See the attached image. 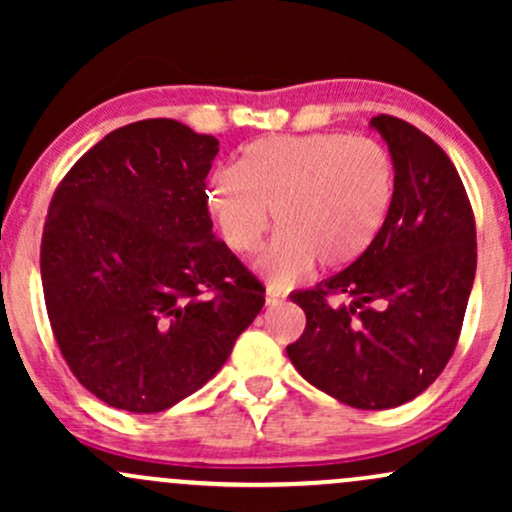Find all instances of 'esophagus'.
I'll use <instances>...</instances> for the list:
<instances>
[{"label": "esophagus", "mask_w": 512, "mask_h": 512, "mask_svg": "<svg viewBox=\"0 0 512 512\" xmlns=\"http://www.w3.org/2000/svg\"><path fill=\"white\" fill-rule=\"evenodd\" d=\"M284 293L281 291H276V289H272V286H269L267 289V293H264V303L269 305V308H274V305H279V303H284Z\"/></svg>", "instance_id": "obj_1"}]
</instances>
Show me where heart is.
<instances>
[{
	"label": "heart",
	"mask_w": 512,
	"mask_h": 512,
	"mask_svg": "<svg viewBox=\"0 0 512 512\" xmlns=\"http://www.w3.org/2000/svg\"><path fill=\"white\" fill-rule=\"evenodd\" d=\"M204 199L223 243L240 255L260 245L272 209L279 231L257 264L284 289L317 260L344 267L375 243L395 199V161L370 137L279 134L216 168Z\"/></svg>",
	"instance_id": "b5f03b06"
}]
</instances>
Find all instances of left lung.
<instances>
[{
    "mask_svg": "<svg viewBox=\"0 0 512 512\" xmlns=\"http://www.w3.org/2000/svg\"><path fill=\"white\" fill-rule=\"evenodd\" d=\"M370 125L395 161V199L375 243L344 272L293 293L305 332L298 373L356 409H392L448 366L477 272V226L460 175L428 134L392 115ZM351 297L349 306L332 297Z\"/></svg>",
    "mask_w": 512,
    "mask_h": 512,
    "instance_id": "obj_1",
    "label": "left lung"
}]
</instances>
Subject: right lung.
<instances>
[{
    "label": "right lung",
    "mask_w": 512,
    "mask_h": 512,
    "mask_svg": "<svg viewBox=\"0 0 512 512\" xmlns=\"http://www.w3.org/2000/svg\"><path fill=\"white\" fill-rule=\"evenodd\" d=\"M209 134L166 117L115 129L69 168L40 243L50 327L74 378L132 414L219 373L264 286L214 238Z\"/></svg>",
    "instance_id": "1"
}]
</instances>
